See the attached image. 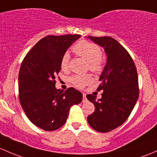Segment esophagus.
<instances>
[{
	"label": "esophagus",
	"instance_id": "obj_1",
	"mask_svg": "<svg viewBox=\"0 0 157 157\" xmlns=\"http://www.w3.org/2000/svg\"><path fill=\"white\" fill-rule=\"evenodd\" d=\"M86 101V95L85 93H83V102Z\"/></svg>",
	"mask_w": 157,
	"mask_h": 157
}]
</instances>
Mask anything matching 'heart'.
Returning <instances> with one entry per match:
<instances>
[{"mask_svg":"<svg viewBox=\"0 0 157 157\" xmlns=\"http://www.w3.org/2000/svg\"><path fill=\"white\" fill-rule=\"evenodd\" d=\"M74 52L77 56L83 58L88 62L89 69L95 74L100 73L104 69V61L101 58L102 51L97 44L81 40L76 44L73 47ZM70 56L67 52L63 55L61 60V67L63 70H67L69 67ZM92 77L90 74L74 75L70 78V81L75 87L82 89L92 82Z\"/></svg>","mask_w":157,"mask_h":157,"instance_id":"1","label":"heart"}]
</instances>
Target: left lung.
<instances>
[{
    "label": "left lung",
    "instance_id": "left-lung-1",
    "mask_svg": "<svg viewBox=\"0 0 157 157\" xmlns=\"http://www.w3.org/2000/svg\"><path fill=\"white\" fill-rule=\"evenodd\" d=\"M88 37L105 49L107 62L97 89L103 92L101 98L86 95L95 105L87 121L93 129L108 132L121 126L134 108L139 95L138 73L131 56L118 41L110 37Z\"/></svg>",
    "mask_w": 157,
    "mask_h": 157
}]
</instances>
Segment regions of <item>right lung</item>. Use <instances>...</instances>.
<instances>
[{
	"mask_svg": "<svg viewBox=\"0 0 157 157\" xmlns=\"http://www.w3.org/2000/svg\"><path fill=\"white\" fill-rule=\"evenodd\" d=\"M80 34L49 35L40 40L23 59L19 74V97L23 110L36 126L54 131L65 123L71 107L83 95L73 87L56 88L61 60Z\"/></svg>",
	"mask_w": 157,
	"mask_h": 157,
	"instance_id": "add662e5",
	"label": "right lung"
}]
</instances>
